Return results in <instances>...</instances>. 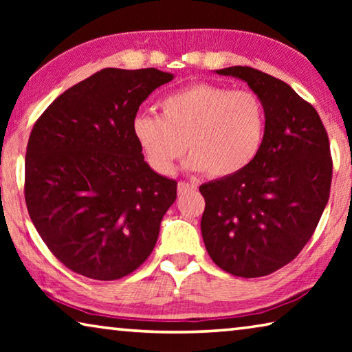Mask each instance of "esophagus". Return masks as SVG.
<instances>
[{
  "instance_id": "obj_1",
  "label": "esophagus",
  "mask_w": 352,
  "mask_h": 352,
  "mask_svg": "<svg viewBox=\"0 0 352 352\" xmlns=\"http://www.w3.org/2000/svg\"><path fill=\"white\" fill-rule=\"evenodd\" d=\"M178 194H186L189 190H195L197 189V184L194 183H188V182H178Z\"/></svg>"
}]
</instances>
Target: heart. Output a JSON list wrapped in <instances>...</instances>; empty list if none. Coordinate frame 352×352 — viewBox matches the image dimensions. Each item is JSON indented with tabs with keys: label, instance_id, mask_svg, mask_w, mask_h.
I'll use <instances>...</instances> for the list:
<instances>
[{
	"label": "heart",
	"instance_id": "heart-1",
	"mask_svg": "<svg viewBox=\"0 0 352 352\" xmlns=\"http://www.w3.org/2000/svg\"><path fill=\"white\" fill-rule=\"evenodd\" d=\"M160 110V116H136L133 136L147 163L163 175L174 172L184 151L190 169L211 178L236 175L264 146L265 105L250 90L194 83L166 96Z\"/></svg>",
	"mask_w": 352,
	"mask_h": 352
}]
</instances>
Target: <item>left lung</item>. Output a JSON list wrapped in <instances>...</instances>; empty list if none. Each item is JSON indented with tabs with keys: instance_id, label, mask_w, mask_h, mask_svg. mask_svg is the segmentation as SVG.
I'll return each mask as SVG.
<instances>
[{
	"instance_id": "left-lung-1",
	"label": "left lung",
	"mask_w": 352,
	"mask_h": 352,
	"mask_svg": "<svg viewBox=\"0 0 352 352\" xmlns=\"http://www.w3.org/2000/svg\"><path fill=\"white\" fill-rule=\"evenodd\" d=\"M217 74L245 80L265 105V141L239 174L200 186L201 236L214 264L241 278L294 261L320 222L332 182L327 132L317 110L287 83L250 67Z\"/></svg>"
}]
</instances>
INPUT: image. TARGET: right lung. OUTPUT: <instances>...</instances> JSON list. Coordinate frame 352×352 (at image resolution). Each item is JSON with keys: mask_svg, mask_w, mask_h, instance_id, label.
Returning <instances> with one entry per match:
<instances>
[{"mask_svg": "<svg viewBox=\"0 0 352 352\" xmlns=\"http://www.w3.org/2000/svg\"><path fill=\"white\" fill-rule=\"evenodd\" d=\"M172 74L105 68L41 113L26 148L25 200L35 230L65 267L113 281L144 262L177 199L133 136L140 105Z\"/></svg>", "mask_w": 352, "mask_h": 352, "instance_id": "add662e5", "label": "right lung"}]
</instances>
